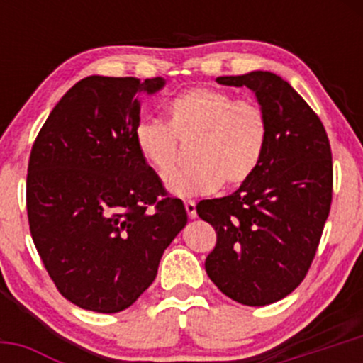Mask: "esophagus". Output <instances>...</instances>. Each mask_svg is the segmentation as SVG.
Segmentation results:
<instances>
[{
	"label": "esophagus",
	"instance_id": "1",
	"mask_svg": "<svg viewBox=\"0 0 363 363\" xmlns=\"http://www.w3.org/2000/svg\"><path fill=\"white\" fill-rule=\"evenodd\" d=\"M184 207H186V212H188L189 219H195L196 216H199V214H196V203L193 202V200H186Z\"/></svg>",
	"mask_w": 363,
	"mask_h": 363
}]
</instances>
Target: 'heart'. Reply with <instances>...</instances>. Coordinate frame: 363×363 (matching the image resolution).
<instances>
[{"label": "heart", "mask_w": 363, "mask_h": 363, "mask_svg": "<svg viewBox=\"0 0 363 363\" xmlns=\"http://www.w3.org/2000/svg\"><path fill=\"white\" fill-rule=\"evenodd\" d=\"M177 140H193V164L164 177L168 193L208 195L223 182L239 188L262 164L269 142V117L255 100H237L228 91L212 87H193L164 105V124L142 121L133 131L138 156L160 175L174 167Z\"/></svg>", "instance_id": "1"}]
</instances>
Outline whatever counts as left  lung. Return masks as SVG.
Segmentation results:
<instances>
[{
    "mask_svg": "<svg viewBox=\"0 0 363 363\" xmlns=\"http://www.w3.org/2000/svg\"><path fill=\"white\" fill-rule=\"evenodd\" d=\"M246 86L269 117L262 164L235 193L202 200L196 212L218 233L205 259L212 283L244 306H267L302 283L332 202V152L320 117L279 75L218 77Z\"/></svg>",
    "mask_w": 363,
    "mask_h": 363,
    "instance_id": "1",
    "label": "left lung"
}]
</instances>
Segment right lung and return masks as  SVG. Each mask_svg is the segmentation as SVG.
Masks as SVG:
<instances>
[{
  "label": "right lung",
  "instance_id": "right-lung-1",
  "mask_svg": "<svg viewBox=\"0 0 363 363\" xmlns=\"http://www.w3.org/2000/svg\"><path fill=\"white\" fill-rule=\"evenodd\" d=\"M164 84L86 77L57 101L33 144L26 184L33 242L61 295L82 309L130 307L188 223L184 203L163 199L158 174L133 142L138 94Z\"/></svg>",
  "mask_w": 363,
  "mask_h": 363
}]
</instances>
